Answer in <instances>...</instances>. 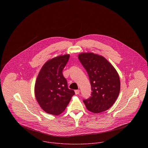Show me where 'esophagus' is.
<instances>
[{
	"mask_svg": "<svg viewBox=\"0 0 148 148\" xmlns=\"http://www.w3.org/2000/svg\"><path fill=\"white\" fill-rule=\"evenodd\" d=\"M75 94H76V95H78V94H79V93H80V90H79V89L75 90Z\"/></svg>",
	"mask_w": 148,
	"mask_h": 148,
	"instance_id": "34e87169",
	"label": "esophagus"
}]
</instances>
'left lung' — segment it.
<instances>
[{"label": "left lung", "mask_w": 148, "mask_h": 148, "mask_svg": "<svg viewBox=\"0 0 148 148\" xmlns=\"http://www.w3.org/2000/svg\"><path fill=\"white\" fill-rule=\"evenodd\" d=\"M79 59L86 71L91 85V96L84 100L86 108L95 113L108 110L117 100L120 90L119 74L105 58L93 53H82Z\"/></svg>", "instance_id": "8db88e82"}]
</instances>
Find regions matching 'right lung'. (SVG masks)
Returning <instances> with one entry per match:
<instances>
[{
	"label": "right lung",
	"instance_id": "right-lung-1",
	"mask_svg": "<svg viewBox=\"0 0 148 148\" xmlns=\"http://www.w3.org/2000/svg\"><path fill=\"white\" fill-rule=\"evenodd\" d=\"M69 55H60L47 61L40 69L35 85V95L39 106L48 114L59 115L65 109L73 90L68 88L63 70Z\"/></svg>",
	"mask_w": 148,
	"mask_h": 148
}]
</instances>
